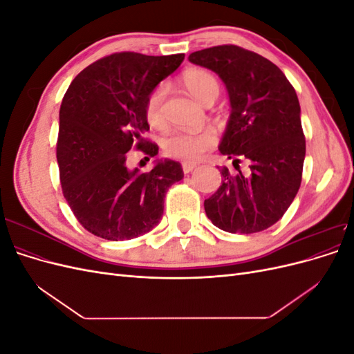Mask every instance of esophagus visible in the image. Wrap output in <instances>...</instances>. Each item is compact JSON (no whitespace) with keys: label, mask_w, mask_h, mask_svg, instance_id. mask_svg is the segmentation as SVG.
<instances>
[{"label":"esophagus","mask_w":354,"mask_h":354,"mask_svg":"<svg viewBox=\"0 0 354 354\" xmlns=\"http://www.w3.org/2000/svg\"><path fill=\"white\" fill-rule=\"evenodd\" d=\"M195 164H190V162H183L181 164V168H183V173L185 174H189V173H192V171L195 169Z\"/></svg>","instance_id":"esophagus-1"}]
</instances>
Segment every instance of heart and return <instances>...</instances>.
I'll return each mask as SVG.
<instances>
[{"label": "heart", "instance_id": "heart-1", "mask_svg": "<svg viewBox=\"0 0 354 354\" xmlns=\"http://www.w3.org/2000/svg\"><path fill=\"white\" fill-rule=\"evenodd\" d=\"M181 84H183V87L189 91L192 97H195L202 104H207L208 102L218 97V81L208 71H187L181 78ZM164 100L165 85H158L146 99L145 116L149 125L153 128H162L165 125ZM216 143L217 136L212 130H202L196 133L174 131L162 140V151L168 158L194 162V160H198L203 153L216 146Z\"/></svg>", "mask_w": 354, "mask_h": 354}]
</instances>
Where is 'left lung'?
Masks as SVG:
<instances>
[{
    "label": "left lung",
    "instance_id": "1",
    "mask_svg": "<svg viewBox=\"0 0 354 354\" xmlns=\"http://www.w3.org/2000/svg\"><path fill=\"white\" fill-rule=\"evenodd\" d=\"M189 60L216 72L229 93L232 112L218 151L250 164L248 174L221 168V186L203 207L214 226L257 233L273 226L301 185L306 138L294 87L274 63L238 46L192 53Z\"/></svg>",
    "mask_w": 354,
    "mask_h": 354
}]
</instances>
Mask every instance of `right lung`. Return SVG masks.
<instances>
[{
    "label": "right lung",
    "mask_w": 354,
    "mask_h": 354,
    "mask_svg": "<svg viewBox=\"0 0 354 354\" xmlns=\"http://www.w3.org/2000/svg\"><path fill=\"white\" fill-rule=\"evenodd\" d=\"M183 60L115 53L80 72L62 100L56 155L63 196L95 236L125 241L152 230L168 187L185 176L171 159L156 160L149 173L127 168L133 147L158 155V145L142 137L149 131L146 99Z\"/></svg>",
    "instance_id": "1"
}]
</instances>
